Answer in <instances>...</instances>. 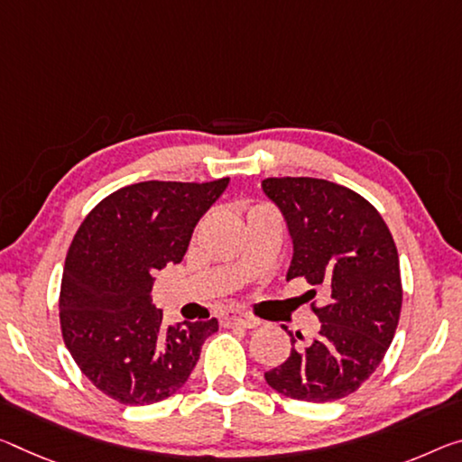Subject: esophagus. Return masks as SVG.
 <instances>
[{
	"mask_svg": "<svg viewBox=\"0 0 462 462\" xmlns=\"http://www.w3.org/2000/svg\"><path fill=\"white\" fill-rule=\"evenodd\" d=\"M219 320H222L224 327H245V328H254L259 327V319H253L248 317V314H243V312H236V310H226L222 312V317H219Z\"/></svg>",
	"mask_w": 462,
	"mask_h": 462,
	"instance_id": "34e87169",
	"label": "esophagus"
}]
</instances>
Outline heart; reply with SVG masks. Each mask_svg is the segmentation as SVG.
Here are the masks:
<instances>
[{
  "label": "heart",
  "mask_w": 462,
  "mask_h": 462,
  "mask_svg": "<svg viewBox=\"0 0 462 462\" xmlns=\"http://www.w3.org/2000/svg\"><path fill=\"white\" fill-rule=\"evenodd\" d=\"M257 209H261V208H254V209H251V211H257Z\"/></svg>",
  "instance_id": "1"
}]
</instances>
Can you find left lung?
<instances>
[{"label":"left lung","instance_id":"obj_1","mask_svg":"<svg viewBox=\"0 0 462 462\" xmlns=\"http://www.w3.org/2000/svg\"><path fill=\"white\" fill-rule=\"evenodd\" d=\"M263 191L288 222L294 259L288 280L323 285L328 302L312 310L320 331L310 341L291 337V354L265 372L271 389L306 402L356 393L378 368L397 331L402 285L389 226L362 195L310 177L263 180ZM317 296V290H310Z\"/></svg>","mask_w":462,"mask_h":462}]
</instances>
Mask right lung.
Here are the masks:
<instances>
[{"mask_svg": "<svg viewBox=\"0 0 462 462\" xmlns=\"http://www.w3.org/2000/svg\"><path fill=\"white\" fill-rule=\"evenodd\" d=\"M228 180L135 182L105 197L79 224L61 277V335L106 397L123 405L168 399L217 331V319L166 327L152 304V273L182 261L195 224Z\"/></svg>", "mask_w": 462, "mask_h": 462, "instance_id": "add662e5", "label": "right lung"}]
</instances>
